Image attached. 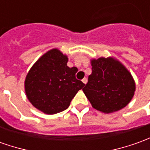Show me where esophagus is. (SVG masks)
Returning <instances> with one entry per match:
<instances>
[{"label":"esophagus","mask_w":150,"mask_h":150,"mask_svg":"<svg viewBox=\"0 0 150 150\" xmlns=\"http://www.w3.org/2000/svg\"><path fill=\"white\" fill-rule=\"evenodd\" d=\"M82 82L85 84V83H87V79H86V78H83V79H82Z\"/></svg>","instance_id":"34e87169"}]
</instances>
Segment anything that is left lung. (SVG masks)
<instances>
[{
	"label": "left lung",
	"instance_id": "8db88e82",
	"mask_svg": "<svg viewBox=\"0 0 150 150\" xmlns=\"http://www.w3.org/2000/svg\"><path fill=\"white\" fill-rule=\"evenodd\" d=\"M92 73L83 91L93 108L104 113L122 109L135 94V82L126 67L115 58L90 61Z\"/></svg>",
	"mask_w": 150,
	"mask_h": 150
}]
</instances>
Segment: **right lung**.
Listing matches in <instances>:
<instances>
[{"mask_svg": "<svg viewBox=\"0 0 150 150\" xmlns=\"http://www.w3.org/2000/svg\"><path fill=\"white\" fill-rule=\"evenodd\" d=\"M68 57L57 48L43 54L31 67L24 80V90L32 105L52 115L68 108L84 83L75 78L76 67L67 66Z\"/></svg>", "mask_w": 150, "mask_h": 150, "instance_id": "add662e5", "label": "right lung"}]
</instances>
